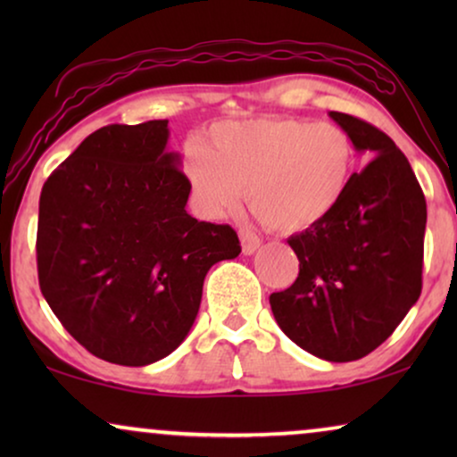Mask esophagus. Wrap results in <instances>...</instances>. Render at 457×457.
I'll use <instances>...</instances> for the list:
<instances>
[{"mask_svg": "<svg viewBox=\"0 0 457 457\" xmlns=\"http://www.w3.org/2000/svg\"><path fill=\"white\" fill-rule=\"evenodd\" d=\"M239 239H241V249H243V253H245V255L255 253L262 245L260 237L252 233V230H247V228L239 230Z\"/></svg>", "mask_w": 457, "mask_h": 457, "instance_id": "1", "label": "esophagus"}]
</instances>
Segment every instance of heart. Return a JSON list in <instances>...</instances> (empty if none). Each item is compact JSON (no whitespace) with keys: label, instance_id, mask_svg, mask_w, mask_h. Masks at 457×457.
Returning <instances> with one entry per match:
<instances>
[{"label":"heart","instance_id":"1","mask_svg":"<svg viewBox=\"0 0 457 457\" xmlns=\"http://www.w3.org/2000/svg\"><path fill=\"white\" fill-rule=\"evenodd\" d=\"M353 166L345 129L302 118L216 124L210 149L193 143L183 162L199 214L237 216L247 195L255 214L287 233L324 220L345 195Z\"/></svg>","mask_w":457,"mask_h":457}]
</instances>
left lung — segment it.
Listing matches in <instances>:
<instances>
[{
  "label": "left lung",
  "mask_w": 457,
  "mask_h": 457,
  "mask_svg": "<svg viewBox=\"0 0 457 457\" xmlns=\"http://www.w3.org/2000/svg\"><path fill=\"white\" fill-rule=\"evenodd\" d=\"M328 116L372 160L324 220L289 237L299 274L272 293L270 308L308 353L353 361L389 339L420 297L427 199L391 137L355 116Z\"/></svg>",
  "instance_id": "1"
}]
</instances>
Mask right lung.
<instances>
[{
  "instance_id": "1",
  "label": "right lung",
  "mask_w": 457,
  "mask_h": 457,
  "mask_svg": "<svg viewBox=\"0 0 457 457\" xmlns=\"http://www.w3.org/2000/svg\"><path fill=\"white\" fill-rule=\"evenodd\" d=\"M168 120L96 130L41 189L37 270L49 308L97 358L147 366L195 322L205 274L241 253L228 224L187 214Z\"/></svg>"
}]
</instances>
